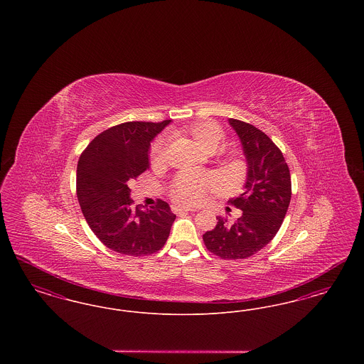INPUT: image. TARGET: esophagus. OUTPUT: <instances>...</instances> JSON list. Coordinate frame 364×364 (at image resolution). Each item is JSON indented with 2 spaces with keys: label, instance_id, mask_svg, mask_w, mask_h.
I'll return each instance as SVG.
<instances>
[{
  "label": "esophagus",
  "instance_id": "obj_1",
  "mask_svg": "<svg viewBox=\"0 0 364 364\" xmlns=\"http://www.w3.org/2000/svg\"><path fill=\"white\" fill-rule=\"evenodd\" d=\"M172 211L174 214H180V213H188V211H195V208H184V206H173Z\"/></svg>",
  "mask_w": 364,
  "mask_h": 364
}]
</instances>
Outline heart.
<instances>
[{"mask_svg": "<svg viewBox=\"0 0 364 364\" xmlns=\"http://www.w3.org/2000/svg\"><path fill=\"white\" fill-rule=\"evenodd\" d=\"M181 134L188 135L200 149L215 150L223 139L224 132L218 124L213 122H198L186 127ZM166 143L161 139L156 140L150 150V164L156 169L165 164ZM220 180L214 174H178L171 187V196L176 203L195 205L203 200L210 192L218 190Z\"/></svg>", "mask_w": 364, "mask_h": 364, "instance_id": "1", "label": "heart"}]
</instances>
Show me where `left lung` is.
<instances>
[{"instance_id":"obj_1","label":"left lung","mask_w":364,"mask_h":364,"mask_svg":"<svg viewBox=\"0 0 364 364\" xmlns=\"http://www.w3.org/2000/svg\"><path fill=\"white\" fill-rule=\"evenodd\" d=\"M242 140L248 164L244 192L229 203L242 210L236 223L217 217L213 230L203 235L208 251L221 259H245L273 240L289 208L292 184L281 150L257 127L229 119Z\"/></svg>"}]
</instances>
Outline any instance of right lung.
Here are the masks:
<instances>
[{
	"instance_id": "add662e5",
	"label": "right lung",
	"mask_w": 364,
	"mask_h": 364,
	"mask_svg": "<svg viewBox=\"0 0 364 364\" xmlns=\"http://www.w3.org/2000/svg\"><path fill=\"white\" fill-rule=\"evenodd\" d=\"M171 122H128L92 139L77 162L76 193L94 235L122 255L144 257L159 251L176 215L166 202L134 208L129 183L150 168L151 140Z\"/></svg>"
}]
</instances>
